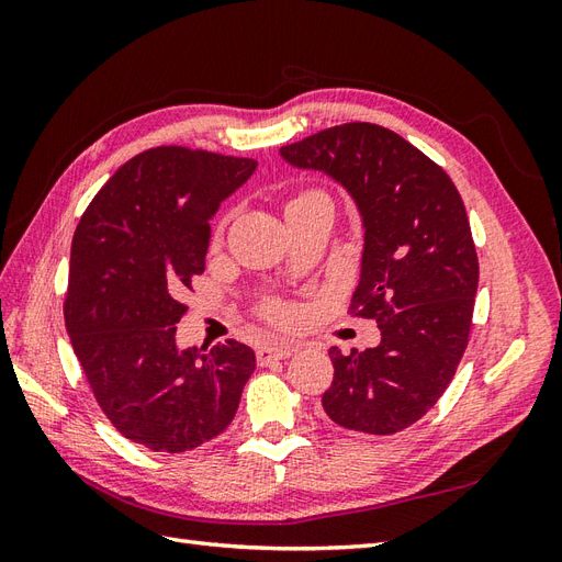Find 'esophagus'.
<instances>
[{
    "instance_id": "obj_1",
    "label": "esophagus",
    "mask_w": 562,
    "mask_h": 562,
    "mask_svg": "<svg viewBox=\"0 0 562 562\" xmlns=\"http://www.w3.org/2000/svg\"><path fill=\"white\" fill-rule=\"evenodd\" d=\"M293 351H295V347H291V345H262L258 349V363L267 366L271 361L288 359V356H293Z\"/></svg>"
}]
</instances>
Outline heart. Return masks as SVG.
<instances>
[{
    "label": "heart",
    "instance_id": "b5f03b06",
    "mask_svg": "<svg viewBox=\"0 0 562 562\" xmlns=\"http://www.w3.org/2000/svg\"><path fill=\"white\" fill-rule=\"evenodd\" d=\"M310 194H323V192H318V190H310V192H304V194H300V196H310ZM223 227L225 225H220L217 227V232H215V239H220V234H223ZM267 316L271 318V321H279V323H288V321H293L295 318V307H291V304L288 302H269L267 304Z\"/></svg>",
    "mask_w": 562,
    "mask_h": 562
}]
</instances>
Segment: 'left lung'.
<instances>
[{"mask_svg":"<svg viewBox=\"0 0 562 562\" xmlns=\"http://www.w3.org/2000/svg\"><path fill=\"white\" fill-rule=\"evenodd\" d=\"M281 157L345 184L366 227L349 314L378 321L382 342L361 353L330 349L323 411L349 431L413 427L443 396L469 345L479 255L464 201L443 168L378 124L323 128L283 145Z\"/></svg>","mask_w":562,"mask_h":562,"instance_id":"8db88e82","label":"left lung"}]
</instances>
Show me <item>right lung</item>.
Listing matches in <instances>:
<instances>
[{
    "label": "right lung",
    "mask_w": 562,
    "mask_h": 562,
    "mask_svg": "<svg viewBox=\"0 0 562 562\" xmlns=\"http://www.w3.org/2000/svg\"><path fill=\"white\" fill-rule=\"evenodd\" d=\"M258 161L151 147L103 184L75 229L65 328L87 382L131 443L184 452L223 434L255 370L250 347H176L182 295L206 269L211 215Z\"/></svg>",
    "instance_id": "add662e5"
}]
</instances>
